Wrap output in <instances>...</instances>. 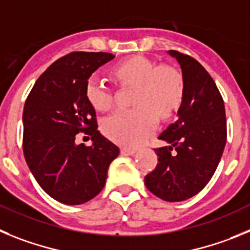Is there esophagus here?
<instances>
[{"instance_id":"obj_1","label":"esophagus","mask_w":250,"mask_h":250,"mask_svg":"<svg viewBox=\"0 0 250 250\" xmlns=\"http://www.w3.org/2000/svg\"><path fill=\"white\" fill-rule=\"evenodd\" d=\"M134 153H136V150L130 149V148H122L121 149V154L122 156H133Z\"/></svg>"}]
</instances>
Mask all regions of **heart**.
Returning <instances> with one entry per match:
<instances>
[{"label": "heart", "mask_w": 250, "mask_h": 250, "mask_svg": "<svg viewBox=\"0 0 250 250\" xmlns=\"http://www.w3.org/2000/svg\"><path fill=\"white\" fill-rule=\"evenodd\" d=\"M123 84H136L132 109H118L102 121L107 138L123 147H137L157 125V114L172 116L181 105L184 93L183 77L170 66H157L145 57L123 61L113 69ZM84 93L89 104L97 111H107L113 104V91L98 75L87 80Z\"/></svg>", "instance_id": "b5f03b06"}]
</instances>
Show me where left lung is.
I'll use <instances>...</instances> for the list:
<instances>
[{
	"label": "left lung",
	"mask_w": 250,
	"mask_h": 250,
	"mask_svg": "<svg viewBox=\"0 0 250 250\" xmlns=\"http://www.w3.org/2000/svg\"><path fill=\"white\" fill-rule=\"evenodd\" d=\"M168 55L181 66L184 93L177 120L158 137L169 146L156 149L158 164L145 183L163 201L182 202L201 192L217 169L227 142L226 108L198 61L178 51Z\"/></svg>",
	"instance_id": "1"
}]
</instances>
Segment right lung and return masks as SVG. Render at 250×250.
Instances as JSON below:
<instances>
[{
  "instance_id": "right-lung-1",
  "label": "right lung",
  "mask_w": 250,
  "mask_h": 250,
  "mask_svg": "<svg viewBox=\"0 0 250 250\" xmlns=\"http://www.w3.org/2000/svg\"><path fill=\"white\" fill-rule=\"evenodd\" d=\"M113 58L104 52L60 58L36 81L24 103V159L40 187L60 203L77 206L96 197L120 154L97 129L96 111L84 93L92 73ZM81 131L91 136L89 147L75 143Z\"/></svg>"
}]
</instances>
